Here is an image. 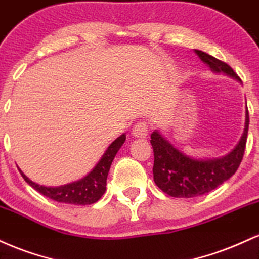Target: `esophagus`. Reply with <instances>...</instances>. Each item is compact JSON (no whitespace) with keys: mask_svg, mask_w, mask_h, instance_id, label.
Returning <instances> with one entry per match:
<instances>
[{"mask_svg":"<svg viewBox=\"0 0 259 259\" xmlns=\"http://www.w3.org/2000/svg\"><path fill=\"white\" fill-rule=\"evenodd\" d=\"M132 135L137 138H147L149 135V126L145 121H138L132 128Z\"/></svg>","mask_w":259,"mask_h":259,"instance_id":"34e87169","label":"esophagus"}]
</instances>
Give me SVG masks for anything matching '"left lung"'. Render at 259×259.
I'll return each instance as SVG.
<instances>
[{"label": "left lung", "mask_w": 259, "mask_h": 259, "mask_svg": "<svg viewBox=\"0 0 259 259\" xmlns=\"http://www.w3.org/2000/svg\"><path fill=\"white\" fill-rule=\"evenodd\" d=\"M203 63L214 72H224L238 81L241 78L236 72L217 58L202 51H196ZM248 110L246 111V126L241 141L226 157L217 160L200 161L185 156L173 148L156 131L151 133L154 150V182L163 193L173 197H195L207 194L228 181L238 171L244 157L248 132Z\"/></svg>", "instance_id": "obj_1"}]
</instances>
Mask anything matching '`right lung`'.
<instances>
[{
	"label": "right lung",
	"mask_w": 259,
	"mask_h": 259,
	"mask_svg": "<svg viewBox=\"0 0 259 259\" xmlns=\"http://www.w3.org/2000/svg\"><path fill=\"white\" fill-rule=\"evenodd\" d=\"M126 141V136L122 135L118 137L115 142H112L105 154L103 155L102 160L98 165L94 167V169L87 177L75 183L63 185V187H44L38 185L30 181L29 178L20 172L21 177L27 184H30L35 190H37L42 195L50 197L57 202L70 203V205H92L97 202L106 190V178H108L109 169H110L111 162L114 160L115 155Z\"/></svg>",
	"instance_id": "1"
}]
</instances>
